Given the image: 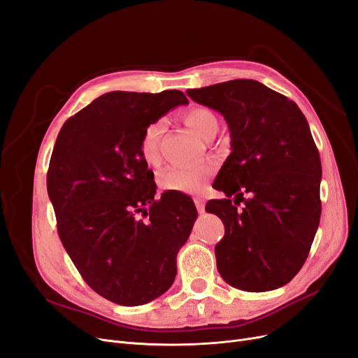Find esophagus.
<instances>
[{
    "label": "esophagus",
    "instance_id": "34e87169",
    "mask_svg": "<svg viewBox=\"0 0 358 358\" xmlns=\"http://www.w3.org/2000/svg\"><path fill=\"white\" fill-rule=\"evenodd\" d=\"M194 203H196V208L199 210V213H204V200L203 199H194Z\"/></svg>",
    "mask_w": 358,
    "mask_h": 358
}]
</instances>
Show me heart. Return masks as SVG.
<instances>
[{
	"label": "heart",
	"instance_id": "heart-1",
	"mask_svg": "<svg viewBox=\"0 0 358 358\" xmlns=\"http://www.w3.org/2000/svg\"><path fill=\"white\" fill-rule=\"evenodd\" d=\"M185 122L194 133L204 140H210L218 131L220 124L215 113L206 107H192L182 115ZM166 129L164 121L149 122L138 140L140 157L148 164H157L159 159V143ZM213 175V167L208 164L191 167H170L161 171L159 187L166 191H178L185 194H200L208 187Z\"/></svg>",
	"mask_w": 358,
	"mask_h": 358
}]
</instances>
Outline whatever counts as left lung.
Wrapping results in <instances>:
<instances>
[{"label":"left lung","mask_w":358,"mask_h":358,"mask_svg":"<svg viewBox=\"0 0 358 358\" xmlns=\"http://www.w3.org/2000/svg\"><path fill=\"white\" fill-rule=\"evenodd\" d=\"M187 95L220 112L231 137V154L213 182L225 197L206 204L225 227L215 246L220 275L243 291L284 287L305 264L321 216V159L305 115L285 95L251 79ZM231 195L236 206L245 203L242 210Z\"/></svg>","instance_id":"8db88e82"}]
</instances>
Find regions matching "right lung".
I'll use <instances>...</instances> for the list:
<instances>
[{
	"instance_id": "right-lung-1",
	"label": "right lung",
	"mask_w": 358,
	"mask_h": 358,
	"mask_svg": "<svg viewBox=\"0 0 358 358\" xmlns=\"http://www.w3.org/2000/svg\"><path fill=\"white\" fill-rule=\"evenodd\" d=\"M180 104L188 99L176 90L107 92L66 121L53 148L48 194L59 239L85 282L117 305L164 294L197 220L185 194L155 199L138 152L143 128Z\"/></svg>"
}]
</instances>
